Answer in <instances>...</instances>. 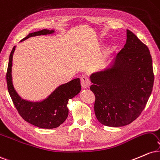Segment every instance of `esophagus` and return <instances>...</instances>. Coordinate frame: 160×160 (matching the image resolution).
<instances>
[{
  "label": "esophagus",
  "instance_id": "esophagus-1",
  "mask_svg": "<svg viewBox=\"0 0 160 160\" xmlns=\"http://www.w3.org/2000/svg\"><path fill=\"white\" fill-rule=\"evenodd\" d=\"M81 84H82V87L84 88V89H87V88H89L90 85H91V83H90V81L86 76H82L81 78Z\"/></svg>",
  "mask_w": 160,
  "mask_h": 160
}]
</instances>
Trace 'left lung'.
I'll return each mask as SVG.
<instances>
[{"label": "left lung", "mask_w": 160, "mask_h": 160, "mask_svg": "<svg viewBox=\"0 0 160 160\" xmlns=\"http://www.w3.org/2000/svg\"><path fill=\"white\" fill-rule=\"evenodd\" d=\"M127 42L109 67L91 73V91L99 123L118 127L134 121L153 90L152 58L147 46L127 30Z\"/></svg>", "instance_id": "obj_1"}]
</instances>
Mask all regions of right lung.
<instances>
[{
	"label": "right lung",
	"mask_w": 160,
	"mask_h": 160,
	"mask_svg": "<svg viewBox=\"0 0 160 160\" xmlns=\"http://www.w3.org/2000/svg\"><path fill=\"white\" fill-rule=\"evenodd\" d=\"M54 32V30L47 29L33 32L22 39L21 42L30 37L52 34ZM15 49L16 46L13 47L9 55L7 72V82L9 93L17 111L24 121L39 128L54 129L58 127L68 117L69 109L67 104L69 100L80 93V79L75 78L67 83L61 84L56 88L46 98L42 100L34 102L22 99L16 92L12 84V55Z\"/></svg>",
	"instance_id": "right-lung-1"
}]
</instances>
